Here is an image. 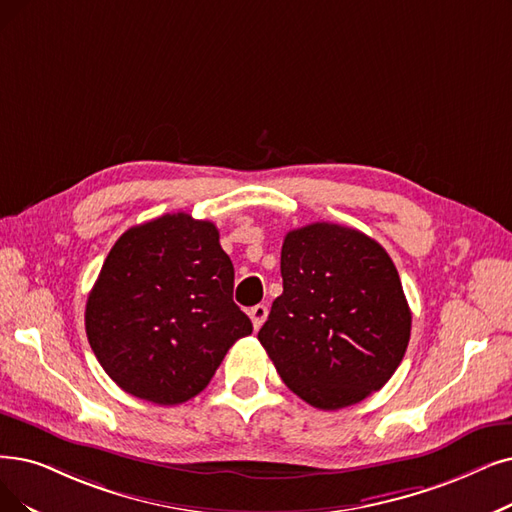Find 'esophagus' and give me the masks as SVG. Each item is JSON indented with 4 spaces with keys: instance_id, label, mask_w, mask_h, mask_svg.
I'll return each instance as SVG.
<instances>
[{
    "instance_id": "34e87169",
    "label": "esophagus",
    "mask_w": 512,
    "mask_h": 512,
    "mask_svg": "<svg viewBox=\"0 0 512 512\" xmlns=\"http://www.w3.org/2000/svg\"><path fill=\"white\" fill-rule=\"evenodd\" d=\"M248 315L252 319L254 330H260V325L264 323V319H267V315H269V309L264 304H256V306H252V309L248 311Z\"/></svg>"
}]
</instances>
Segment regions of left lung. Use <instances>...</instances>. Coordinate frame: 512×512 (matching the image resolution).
Listing matches in <instances>:
<instances>
[{"mask_svg": "<svg viewBox=\"0 0 512 512\" xmlns=\"http://www.w3.org/2000/svg\"><path fill=\"white\" fill-rule=\"evenodd\" d=\"M283 294L258 340L281 380L319 410L363 401L391 380L412 313L391 256L332 222L294 229L281 248Z\"/></svg>", "mask_w": 512, "mask_h": 512, "instance_id": "obj_1", "label": "left lung"}]
</instances>
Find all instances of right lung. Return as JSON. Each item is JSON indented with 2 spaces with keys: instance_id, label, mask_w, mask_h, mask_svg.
Segmentation results:
<instances>
[{
  "instance_id": "add662e5",
  "label": "right lung",
  "mask_w": 512,
  "mask_h": 512,
  "mask_svg": "<svg viewBox=\"0 0 512 512\" xmlns=\"http://www.w3.org/2000/svg\"><path fill=\"white\" fill-rule=\"evenodd\" d=\"M210 220L163 214L111 248L86 302V334L111 380L157 405L208 386L231 346L252 334L233 302V262Z\"/></svg>"
}]
</instances>
